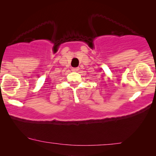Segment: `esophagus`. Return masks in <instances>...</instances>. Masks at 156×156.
<instances>
[{"label":"esophagus","instance_id":"obj_1","mask_svg":"<svg viewBox=\"0 0 156 156\" xmlns=\"http://www.w3.org/2000/svg\"><path fill=\"white\" fill-rule=\"evenodd\" d=\"M72 71L74 72H78L79 70H80V68L79 67H76V68H73V69H72Z\"/></svg>","mask_w":156,"mask_h":156}]
</instances>
